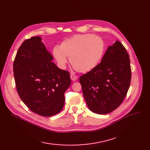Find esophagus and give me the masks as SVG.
Here are the masks:
<instances>
[{"mask_svg":"<svg viewBox=\"0 0 150 150\" xmlns=\"http://www.w3.org/2000/svg\"><path fill=\"white\" fill-rule=\"evenodd\" d=\"M70 78H71V80H72V81H76V79H77V76H75V75H73V74H71L70 75Z\"/></svg>","mask_w":150,"mask_h":150,"instance_id":"34e87169","label":"esophagus"}]
</instances>
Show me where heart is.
<instances>
[{
	"mask_svg": "<svg viewBox=\"0 0 150 150\" xmlns=\"http://www.w3.org/2000/svg\"><path fill=\"white\" fill-rule=\"evenodd\" d=\"M105 49L104 42L100 36L92 34L74 35L55 46L53 56L58 66L66 67L67 58L78 72L87 73L95 68L100 61Z\"/></svg>",
	"mask_w": 150,
	"mask_h": 150,
	"instance_id": "b5f03b06",
	"label": "heart"
}]
</instances>
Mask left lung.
<instances>
[{
	"instance_id": "1",
	"label": "left lung",
	"mask_w": 150,
	"mask_h": 150,
	"mask_svg": "<svg viewBox=\"0 0 150 150\" xmlns=\"http://www.w3.org/2000/svg\"><path fill=\"white\" fill-rule=\"evenodd\" d=\"M131 77L129 54L122 44L116 41L108 47L100 64L80 78L89 109L98 114L117 109L127 95Z\"/></svg>"
}]
</instances>
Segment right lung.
I'll list each match as a JSON object with an SVG mask.
<instances>
[{
  "label": "right lung",
  "mask_w": 150,
  "mask_h": 150,
  "mask_svg": "<svg viewBox=\"0 0 150 150\" xmlns=\"http://www.w3.org/2000/svg\"><path fill=\"white\" fill-rule=\"evenodd\" d=\"M42 38L34 36L23 42L13 63L16 86L22 101L31 111L50 117L64 105V93L71 83L70 74L52 62Z\"/></svg>",
  "instance_id": "right-lung-1"
}]
</instances>
